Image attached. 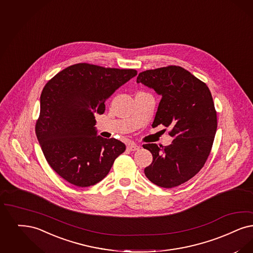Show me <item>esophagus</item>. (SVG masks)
<instances>
[{"label": "esophagus", "mask_w": 253, "mask_h": 253, "mask_svg": "<svg viewBox=\"0 0 253 253\" xmlns=\"http://www.w3.org/2000/svg\"><path fill=\"white\" fill-rule=\"evenodd\" d=\"M127 149L129 150V151H137V150H139V146L138 145H136V144H134V143H129L128 144V146H127Z\"/></svg>", "instance_id": "obj_1"}]
</instances>
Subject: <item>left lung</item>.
Here are the masks:
<instances>
[{"mask_svg": "<svg viewBox=\"0 0 253 253\" xmlns=\"http://www.w3.org/2000/svg\"><path fill=\"white\" fill-rule=\"evenodd\" d=\"M137 83L162 96L152 127H171L169 146L145 144L152 163L144 172L154 184L172 188L193 178L203 168L217 127L212 94L205 83L182 67L142 71Z\"/></svg>", "mask_w": 253, "mask_h": 253, "instance_id": "left-lung-1", "label": "left lung"}]
</instances>
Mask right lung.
<instances>
[{"label": "right lung", "instance_id": "right-lung-1", "mask_svg": "<svg viewBox=\"0 0 253 253\" xmlns=\"http://www.w3.org/2000/svg\"><path fill=\"white\" fill-rule=\"evenodd\" d=\"M136 74L79 63L45 84L36 134L47 162L64 180L79 187L94 185L125 152L122 141L97 135L94 113L103 114L105 101Z\"/></svg>", "mask_w": 253, "mask_h": 253}]
</instances>
